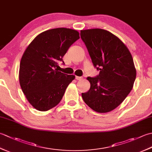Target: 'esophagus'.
<instances>
[{"label":"esophagus","instance_id":"1","mask_svg":"<svg viewBox=\"0 0 152 152\" xmlns=\"http://www.w3.org/2000/svg\"><path fill=\"white\" fill-rule=\"evenodd\" d=\"M76 79L77 80H82L83 79V78L82 76H76Z\"/></svg>","mask_w":152,"mask_h":152}]
</instances>
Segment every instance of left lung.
<instances>
[{
  "instance_id": "obj_1",
  "label": "left lung",
  "mask_w": 152,
  "mask_h": 152,
  "mask_svg": "<svg viewBox=\"0 0 152 152\" xmlns=\"http://www.w3.org/2000/svg\"><path fill=\"white\" fill-rule=\"evenodd\" d=\"M80 37L88 49L99 75L87 79L88 92L82 93L86 104L97 112L112 111L131 91L136 78L133 57L121 40L101 28L82 30Z\"/></svg>"
}]
</instances>
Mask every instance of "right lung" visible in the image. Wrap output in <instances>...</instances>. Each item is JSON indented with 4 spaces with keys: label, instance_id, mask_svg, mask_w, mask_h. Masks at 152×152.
I'll return each instance as SVG.
<instances>
[{
    "label": "right lung",
    "instance_id": "1",
    "mask_svg": "<svg viewBox=\"0 0 152 152\" xmlns=\"http://www.w3.org/2000/svg\"><path fill=\"white\" fill-rule=\"evenodd\" d=\"M80 38L78 32L66 28L48 30L38 34L21 57L19 79L28 101L39 111L55 107L75 78L58 71V62Z\"/></svg>",
    "mask_w": 152,
    "mask_h": 152
}]
</instances>
